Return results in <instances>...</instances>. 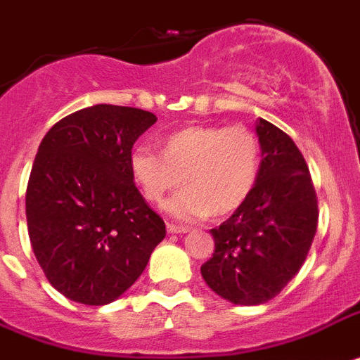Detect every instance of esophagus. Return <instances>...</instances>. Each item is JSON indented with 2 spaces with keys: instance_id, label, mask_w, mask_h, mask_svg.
<instances>
[{
  "instance_id": "34e87169",
  "label": "esophagus",
  "mask_w": 360,
  "mask_h": 360,
  "mask_svg": "<svg viewBox=\"0 0 360 360\" xmlns=\"http://www.w3.org/2000/svg\"><path fill=\"white\" fill-rule=\"evenodd\" d=\"M166 229H168L170 234H185V232H188V226L175 225V223H166Z\"/></svg>"
}]
</instances>
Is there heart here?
<instances>
[{"label": "heart", "mask_w": 360, "mask_h": 360, "mask_svg": "<svg viewBox=\"0 0 360 360\" xmlns=\"http://www.w3.org/2000/svg\"><path fill=\"white\" fill-rule=\"evenodd\" d=\"M262 148L252 129L192 124L175 129L161 143V153L139 144L129 155L135 183L148 201L159 203L181 183L165 210L179 221L208 214L223 217L245 203L259 175Z\"/></svg>", "instance_id": "b5f03b06"}]
</instances>
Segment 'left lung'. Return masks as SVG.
Listing matches in <instances>:
<instances>
[{"label":"left lung","mask_w":360,"mask_h":360,"mask_svg":"<svg viewBox=\"0 0 360 360\" xmlns=\"http://www.w3.org/2000/svg\"><path fill=\"white\" fill-rule=\"evenodd\" d=\"M262 165L247 201L217 229L201 265L208 288L238 306H258L300 271L319 225V201L306 159L285 131L259 119Z\"/></svg>","instance_id":"8db88e82"}]
</instances>
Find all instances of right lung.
I'll use <instances>...</instances> for the list:
<instances>
[{
    "label": "right lung",
    "instance_id": "obj_1",
    "mask_svg": "<svg viewBox=\"0 0 360 360\" xmlns=\"http://www.w3.org/2000/svg\"><path fill=\"white\" fill-rule=\"evenodd\" d=\"M157 117L96 104L47 131L25 194L27 226L45 278L63 297L104 306L134 285L166 236L134 183L129 155Z\"/></svg>",
    "mask_w": 360,
    "mask_h": 360
}]
</instances>
